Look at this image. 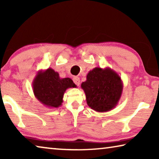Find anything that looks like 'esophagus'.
I'll list each match as a JSON object with an SVG mask.
<instances>
[{
  "instance_id": "34e87169",
  "label": "esophagus",
  "mask_w": 159,
  "mask_h": 159,
  "mask_svg": "<svg viewBox=\"0 0 159 159\" xmlns=\"http://www.w3.org/2000/svg\"><path fill=\"white\" fill-rule=\"evenodd\" d=\"M73 80H74V82L75 83V84L77 85L78 86H79V85H80V79L79 77L74 76L73 78Z\"/></svg>"
}]
</instances>
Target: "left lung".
Returning a JSON list of instances; mask_svg holds the SVG:
<instances>
[{"label": "left lung", "mask_w": 159, "mask_h": 159, "mask_svg": "<svg viewBox=\"0 0 159 159\" xmlns=\"http://www.w3.org/2000/svg\"><path fill=\"white\" fill-rule=\"evenodd\" d=\"M88 105L94 111L107 112L115 108L122 95L123 84L116 72L109 67H95L81 83Z\"/></svg>", "instance_id": "1"}]
</instances>
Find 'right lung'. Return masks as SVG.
Returning a JSON list of instances; mask_svg holds the SVG:
<instances>
[{"mask_svg": "<svg viewBox=\"0 0 159 159\" xmlns=\"http://www.w3.org/2000/svg\"><path fill=\"white\" fill-rule=\"evenodd\" d=\"M32 86L36 98L50 108H58L61 106L66 89L76 87L71 79H61L57 72L51 68L38 71Z\"/></svg>", "mask_w": 159, "mask_h": 159, "instance_id": "1", "label": "right lung"}]
</instances>
